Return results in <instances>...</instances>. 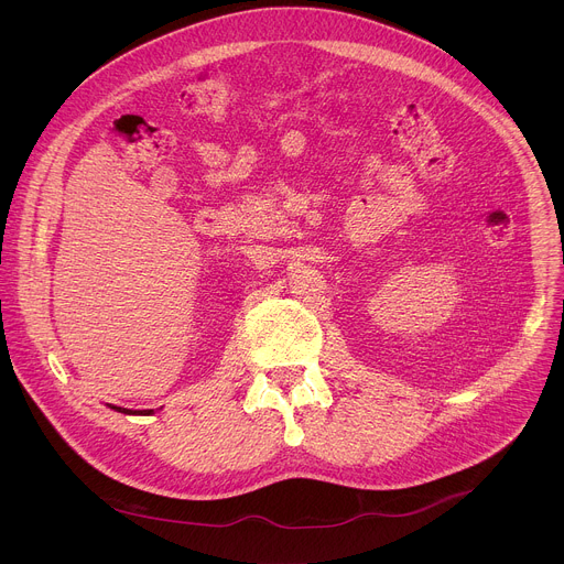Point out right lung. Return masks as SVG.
<instances>
[{
  "mask_svg": "<svg viewBox=\"0 0 564 564\" xmlns=\"http://www.w3.org/2000/svg\"><path fill=\"white\" fill-rule=\"evenodd\" d=\"M109 409H113V411H118V413H127V415H149V413H153V411H129V409H120V406H111L109 404Z\"/></svg>",
  "mask_w": 564,
  "mask_h": 564,
  "instance_id": "obj_1",
  "label": "right lung"
}]
</instances>
